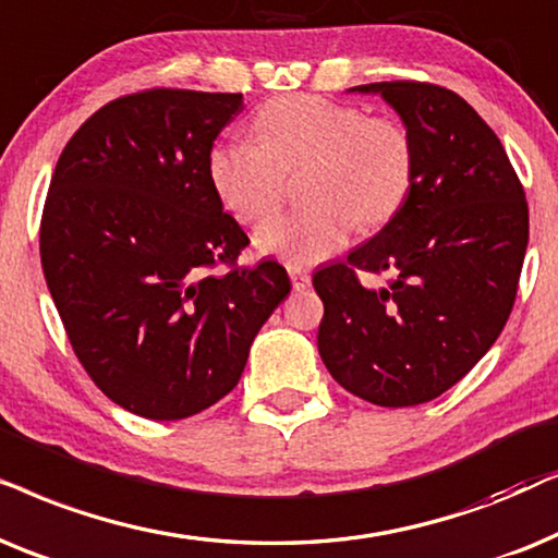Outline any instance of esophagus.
I'll return each mask as SVG.
<instances>
[{
	"label": "esophagus",
	"instance_id": "34e87169",
	"mask_svg": "<svg viewBox=\"0 0 558 558\" xmlns=\"http://www.w3.org/2000/svg\"><path fill=\"white\" fill-rule=\"evenodd\" d=\"M288 275H291L293 291H306L311 286V275L308 270H303V267H288Z\"/></svg>",
	"mask_w": 558,
	"mask_h": 558
}]
</instances>
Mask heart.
<instances>
[{"label": "heart", "mask_w": 558, "mask_h": 558, "mask_svg": "<svg viewBox=\"0 0 558 558\" xmlns=\"http://www.w3.org/2000/svg\"><path fill=\"white\" fill-rule=\"evenodd\" d=\"M252 140L209 153V181L242 225H259L283 204L288 178L301 175V211L257 229L259 252L291 267L333 255L349 232H375L398 217L415 178V143L398 117L367 114L324 96H278L252 119Z\"/></svg>", "instance_id": "b5f03b06"}]
</instances>
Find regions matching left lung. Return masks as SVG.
<instances>
[{
    "instance_id": "left-lung-1",
    "label": "left lung",
    "mask_w": 558,
    "mask_h": 558,
    "mask_svg": "<svg viewBox=\"0 0 558 558\" xmlns=\"http://www.w3.org/2000/svg\"><path fill=\"white\" fill-rule=\"evenodd\" d=\"M415 143L411 196L344 263L314 272L318 354L341 388L408 408L439 398L485 356L515 303L529 202L487 122L449 88L380 81ZM360 271L385 277L365 287Z\"/></svg>"
}]
</instances>
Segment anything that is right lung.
<instances>
[{
    "instance_id": "right-lung-1",
    "label": "right lung",
    "mask_w": 558,
    "mask_h": 558,
    "mask_svg": "<svg viewBox=\"0 0 558 558\" xmlns=\"http://www.w3.org/2000/svg\"><path fill=\"white\" fill-rule=\"evenodd\" d=\"M240 111L242 94L119 96L50 178L40 263L65 337L96 388L143 418H189L232 392L291 293L275 259L236 265L250 236L209 181L214 140Z\"/></svg>"
}]
</instances>
